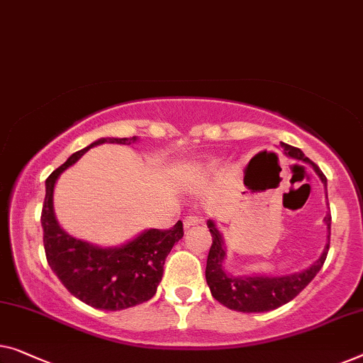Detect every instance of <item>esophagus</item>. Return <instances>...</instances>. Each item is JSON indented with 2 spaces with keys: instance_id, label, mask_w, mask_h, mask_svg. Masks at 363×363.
<instances>
[{
  "instance_id": "34e87169",
  "label": "esophagus",
  "mask_w": 363,
  "mask_h": 363,
  "mask_svg": "<svg viewBox=\"0 0 363 363\" xmlns=\"http://www.w3.org/2000/svg\"><path fill=\"white\" fill-rule=\"evenodd\" d=\"M203 220L202 216H197V215H187L186 218H184V228H191V226H196V225H202Z\"/></svg>"
}]
</instances>
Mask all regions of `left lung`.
<instances>
[{
    "label": "left lung",
    "instance_id": "left-lung-1",
    "mask_svg": "<svg viewBox=\"0 0 363 363\" xmlns=\"http://www.w3.org/2000/svg\"><path fill=\"white\" fill-rule=\"evenodd\" d=\"M285 155L291 156V158L301 160L305 163L311 164L316 174L321 177V181L326 186V176L310 158H306L301 153L300 148L290 147L285 145ZM328 228L331 230V215L324 216ZM210 235H212V246H210L208 257H207V267H205V279L212 291V296L220 301L221 305L235 311L242 313H262L270 311L275 308L285 305L290 300H294L305 286L315 279V275L320 272L324 261H326L329 242L324 247L321 257L313 264L311 267L303 270L300 274L285 275V277H233V275L226 274L223 270V241H221L220 231L215 228L213 221H208ZM331 235V231H329Z\"/></svg>",
    "mask_w": 363,
    "mask_h": 363
}]
</instances>
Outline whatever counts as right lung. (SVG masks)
Wrapping results in <instances>:
<instances>
[{"mask_svg": "<svg viewBox=\"0 0 363 363\" xmlns=\"http://www.w3.org/2000/svg\"><path fill=\"white\" fill-rule=\"evenodd\" d=\"M106 142L130 145L137 137L101 138L69 156L47 177L40 221L48 266L69 294L93 308L118 311L153 298L167 254L184 236V228L177 221L169 230H148L117 250H101L65 233L53 213L55 181L89 148Z\"/></svg>", "mask_w": 363, "mask_h": 363, "instance_id": "1", "label": "right lung"}]
</instances>
